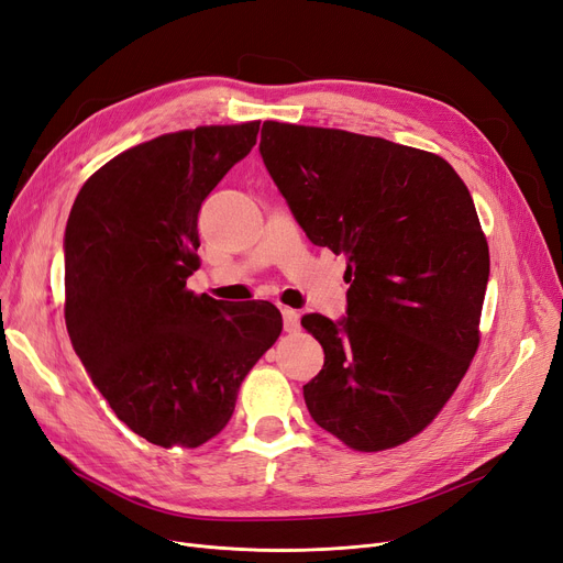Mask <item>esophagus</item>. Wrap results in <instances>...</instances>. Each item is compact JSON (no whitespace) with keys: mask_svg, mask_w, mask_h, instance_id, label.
<instances>
[{"mask_svg":"<svg viewBox=\"0 0 563 563\" xmlns=\"http://www.w3.org/2000/svg\"><path fill=\"white\" fill-rule=\"evenodd\" d=\"M282 317H284V330L286 332H298L300 330V313L296 309L284 307Z\"/></svg>","mask_w":563,"mask_h":563,"instance_id":"obj_1","label":"esophagus"}]
</instances>
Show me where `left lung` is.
I'll list each match as a JSON object with an SVG mask.
<instances>
[{"label": "left lung", "instance_id": "8db88e82", "mask_svg": "<svg viewBox=\"0 0 563 563\" xmlns=\"http://www.w3.org/2000/svg\"><path fill=\"white\" fill-rule=\"evenodd\" d=\"M263 164L307 238L346 256V317H302L323 369L309 416L353 451L409 441L481 342L489 250L462 177L432 152L342 129L263 122Z\"/></svg>", "mask_w": 563, "mask_h": 563}]
</instances>
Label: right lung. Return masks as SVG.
Here are the masks:
<instances>
[{
    "label": "right lung",
    "mask_w": 563,
    "mask_h": 563,
    "mask_svg": "<svg viewBox=\"0 0 563 563\" xmlns=\"http://www.w3.org/2000/svg\"><path fill=\"white\" fill-rule=\"evenodd\" d=\"M258 126H198L131 147L87 179L66 221L71 344L110 409L154 445L217 437L282 332L275 305L187 290L200 206L252 152Z\"/></svg>",
    "instance_id": "obj_1"
}]
</instances>
